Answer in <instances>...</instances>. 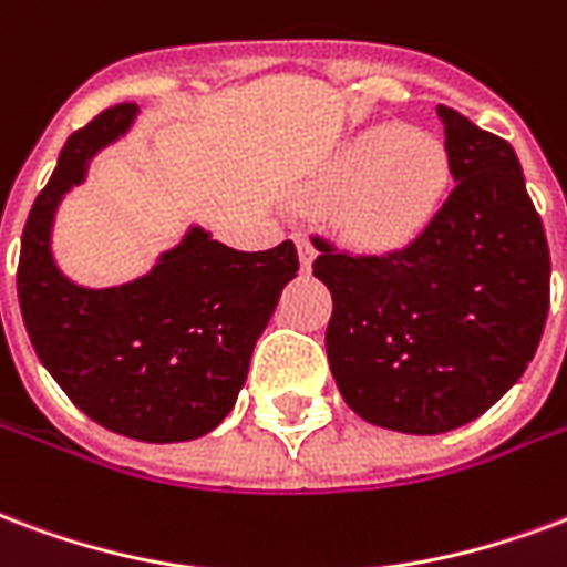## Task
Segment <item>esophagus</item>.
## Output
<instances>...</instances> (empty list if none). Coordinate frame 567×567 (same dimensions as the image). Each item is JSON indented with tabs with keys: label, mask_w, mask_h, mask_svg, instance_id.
I'll return each mask as SVG.
<instances>
[{
	"label": "esophagus",
	"mask_w": 567,
	"mask_h": 567,
	"mask_svg": "<svg viewBox=\"0 0 567 567\" xmlns=\"http://www.w3.org/2000/svg\"><path fill=\"white\" fill-rule=\"evenodd\" d=\"M295 243L297 255H300V267H303V270H312V261H316V246H312V240H309L306 234H297Z\"/></svg>",
	"instance_id": "obj_1"
}]
</instances>
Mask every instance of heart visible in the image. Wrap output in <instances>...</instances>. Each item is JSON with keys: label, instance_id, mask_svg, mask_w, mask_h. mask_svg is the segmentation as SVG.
I'll use <instances>...</instances> for the list:
<instances>
[{"label": "heart", "instance_id": "obj_1", "mask_svg": "<svg viewBox=\"0 0 567 567\" xmlns=\"http://www.w3.org/2000/svg\"><path fill=\"white\" fill-rule=\"evenodd\" d=\"M454 183L442 137L405 123H372L330 155L321 188L339 198L337 219L360 249L393 251L421 240Z\"/></svg>", "mask_w": 567, "mask_h": 567}]
</instances>
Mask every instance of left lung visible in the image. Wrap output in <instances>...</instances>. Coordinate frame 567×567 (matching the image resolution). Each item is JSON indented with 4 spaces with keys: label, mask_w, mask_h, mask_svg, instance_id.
Returning a JSON list of instances; mask_svg holds the SVG:
<instances>
[{
    "label": "left lung",
    "mask_w": 567,
    "mask_h": 567,
    "mask_svg": "<svg viewBox=\"0 0 567 567\" xmlns=\"http://www.w3.org/2000/svg\"><path fill=\"white\" fill-rule=\"evenodd\" d=\"M454 192L388 255L318 240L327 360L348 409L393 433H451L526 372L550 309V251L514 146L439 104Z\"/></svg>",
    "instance_id": "8db88e82"
}]
</instances>
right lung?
<instances>
[{"label": "right lung", "mask_w": 567, "mask_h": 567, "mask_svg": "<svg viewBox=\"0 0 567 567\" xmlns=\"http://www.w3.org/2000/svg\"><path fill=\"white\" fill-rule=\"evenodd\" d=\"M137 113L128 102L107 107L65 141L23 228L17 297L38 360L86 417L137 442H192L230 414L300 261L291 240L237 251L188 225L132 282L90 288L65 276L53 255L56 209Z\"/></svg>", "instance_id": "1"}]
</instances>
